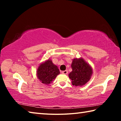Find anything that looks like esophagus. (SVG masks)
Listing matches in <instances>:
<instances>
[{
	"mask_svg": "<svg viewBox=\"0 0 121 121\" xmlns=\"http://www.w3.org/2000/svg\"><path fill=\"white\" fill-rule=\"evenodd\" d=\"M62 74H64V75H66V74H67V73H68V71H67V70L62 71Z\"/></svg>",
	"mask_w": 121,
	"mask_h": 121,
	"instance_id": "1",
	"label": "esophagus"
}]
</instances>
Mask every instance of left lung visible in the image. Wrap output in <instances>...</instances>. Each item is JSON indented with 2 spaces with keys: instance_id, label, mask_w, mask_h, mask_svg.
I'll return each instance as SVG.
<instances>
[{
  "instance_id": "8db88e82",
  "label": "left lung",
  "mask_w": 121,
  "mask_h": 121,
  "mask_svg": "<svg viewBox=\"0 0 121 121\" xmlns=\"http://www.w3.org/2000/svg\"><path fill=\"white\" fill-rule=\"evenodd\" d=\"M72 71L69 73L73 85L82 86L91 79L93 69L82 58L73 59L71 65Z\"/></svg>"
}]
</instances>
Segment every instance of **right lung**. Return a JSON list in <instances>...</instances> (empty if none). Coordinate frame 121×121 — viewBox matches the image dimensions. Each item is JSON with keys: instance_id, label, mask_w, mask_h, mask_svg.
Wrapping results in <instances>:
<instances>
[{"instance_id": "obj_1", "label": "right lung", "mask_w": 121, "mask_h": 121, "mask_svg": "<svg viewBox=\"0 0 121 121\" xmlns=\"http://www.w3.org/2000/svg\"><path fill=\"white\" fill-rule=\"evenodd\" d=\"M60 73L58 66L52 62V60L48 59L38 65L36 75L40 82L48 85L54 81Z\"/></svg>"}]
</instances>
